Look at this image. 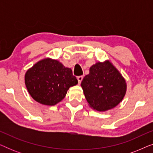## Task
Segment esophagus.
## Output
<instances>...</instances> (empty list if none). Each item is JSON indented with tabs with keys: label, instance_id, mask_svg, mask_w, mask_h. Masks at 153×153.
<instances>
[{
	"label": "esophagus",
	"instance_id": "esophagus-1",
	"mask_svg": "<svg viewBox=\"0 0 153 153\" xmlns=\"http://www.w3.org/2000/svg\"><path fill=\"white\" fill-rule=\"evenodd\" d=\"M83 79V76H79L77 77V80H78V82H79V84H80V83H81V81H82Z\"/></svg>",
	"mask_w": 153,
	"mask_h": 153
}]
</instances>
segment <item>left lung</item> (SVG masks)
<instances>
[{"instance_id":"8db88e82","label":"left lung","mask_w":153,"mask_h":153,"mask_svg":"<svg viewBox=\"0 0 153 153\" xmlns=\"http://www.w3.org/2000/svg\"><path fill=\"white\" fill-rule=\"evenodd\" d=\"M81 85L90 106L98 111H105L118 105L127 88L124 78L109 61L93 65Z\"/></svg>"}]
</instances>
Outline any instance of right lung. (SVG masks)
Returning <instances> with one entry per match:
<instances>
[{
    "instance_id": "right-lung-1",
    "label": "right lung",
    "mask_w": 153,
    "mask_h": 153,
    "mask_svg": "<svg viewBox=\"0 0 153 153\" xmlns=\"http://www.w3.org/2000/svg\"><path fill=\"white\" fill-rule=\"evenodd\" d=\"M25 83L31 97L45 105H55L65 97L71 86L78 83L70 68L56 60L37 62L25 74Z\"/></svg>"
}]
</instances>
